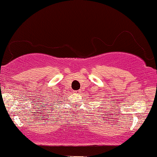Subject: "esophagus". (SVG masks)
<instances>
[{
	"label": "esophagus",
	"mask_w": 157,
	"mask_h": 157,
	"mask_svg": "<svg viewBox=\"0 0 157 157\" xmlns=\"http://www.w3.org/2000/svg\"><path fill=\"white\" fill-rule=\"evenodd\" d=\"M74 92H75V94H80V90H77V91H74Z\"/></svg>",
	"instance_id": "1"
}]
</instances>
